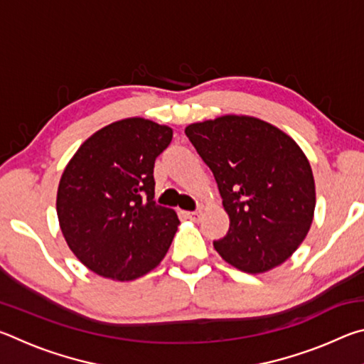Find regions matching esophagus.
<instances>
[{
    "label": "esophagus",
    "instance_id": "obj_1",
    "mask_svg": "<svg viewBox=\"0 0 364 364\" xmlns=\"http://www.w3.org/2000/svg\"><path fill=\"white\" fill-rule=\"evenodd\" d=\"M186 217L191 218V220H199L200 217V210H194V212H186Z\"/></svg>",
    "mask_w": 364,
    "mask_h": 364
}]
</instances>
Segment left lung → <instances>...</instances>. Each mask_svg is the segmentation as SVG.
<instances>
[{
	"instance_id": "1",
	"label": "left lung",
	"mask_w": 364,
	"mask_h": 364,
	"mask_svg": "<svg viewBox=\"0 0 364 364\" xmlns=\"http://www.w3.org/2000/svg\"><path fill=\"white\" fill-rule=\"evenodd\" d=\"M184 133L212 170L230 217L215 250L250 274L284 263L306 237L316 205L315 178L300 146L250 115L191 123Z\"/></svg>"
}]
</instances>
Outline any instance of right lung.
<instances>
[{
	"instance_id": "1",
	"label": "right lung",
	"mask_w": 364,
	"mask_h": 364,
	"mask_svg": "<svg viewBox=\"0 0 364 364\" xmlns=\"http://www.w3.org/2000/svg\"><path fill=\"white\" fill-rule=\"evenodd\" d=\"M173 130L130 117L78 147L60 176L56 210L69 249L93 273L133 281L164 260L180 225L154 202V162Z\"/></svg>"
}]
</instances>
